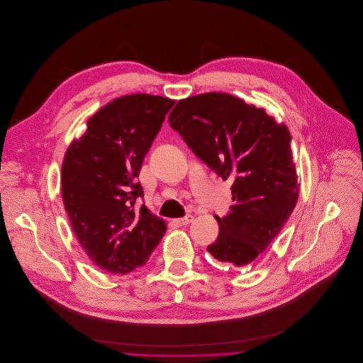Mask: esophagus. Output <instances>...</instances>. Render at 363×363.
<instances>
[{
    "mask_svg": "<svg viewBox=\"0 0 363 363\" xmlns=\"http://www.w3.org/2000/svg\"><path fill=\"white\" fill-rule=\"evenodd\" d=\"M193 219H194V217L191 214H187L184 217H180V219H176V223L179 226H187V225H190L193 222Z\"/></svg>",
    "mask_w": 363,
    "mask_h": 363,
    "instance_id": "34e87169",
    "label": "esophagus"
}]
</instances>
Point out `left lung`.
Returning <instances> with one entry per match:
<instances>
[{
	"label": "left lung",
	"mask_w": 363,
	"mask_h": 363,
	"mask_svg": "<svg viewBox=\"0 0 363 363\" xmlns=\"http://www.w3.org/2000/svg\"><path fill=\"white\" fill-rule=\"evenodd\" d=\"M169 123L217 176L233 182L235 203L228 216H214L219 236L207 252L239 269L252 264L298 203L291 131L264 108L226 93L180 100Z\"/></svg>",
	"instance_id": "left-lung-1"
}]
</instances>
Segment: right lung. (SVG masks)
<instances>
[{"label":"right lung","mask_w":363,"mask_h":363,"mask_svg":"<svg viewBox=\"0 0 363 363\" xmlns=\"http://www.w3.org/2000/svg\"><path fill=\"white\" fill-rule=\"evenodd\" d=\"M174 100L130 94L114 99L72 140L61 167L69 223L89 259L101 270L125 274L146 263L166 233V222L146 206L135 177Z\"/></svg>","instance_id":"add662e5"}]
</instances>
